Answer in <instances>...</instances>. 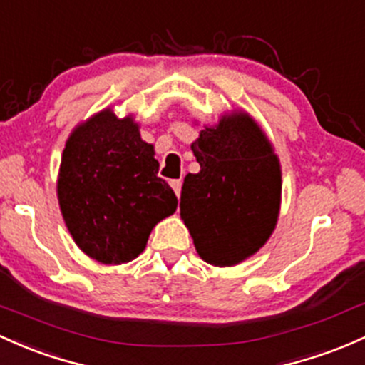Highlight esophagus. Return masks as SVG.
Masks as SVG:
<instances>
[{
	"label": "esophagus",
	"mask_w": 365,
	"mask_h": 365,
	"mask_svg": "<svg viewBox=\"0 0 365 365\" xmlns=\"http://www.w3.org/2000/svg\"><path fill=\"white\" fill-rule=\"evenodd\" d=\"M170 186H172V190H174V193L179 197V195H181V186H182L181 179H172Z\"/></svg>",
	"instance_id": "obj_1"
}]
</instances>
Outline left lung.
I'll return each instance as SVG.
<instances>
[{"instance_id": "1", "label": "left lung", "mask_w": 365, "mask_h": 365, "mask_svg": "<svg viewBox=\"0 0 365 365\" xmlns=\"http://www.w3.org/2000/svg\"><path fill=\"white\" fill-rule=\"evenodd\" d=\"M191 151L198 174L181 190V219L203 261L219 268L249 259L275 230L282 168L272 140L244 109L203 125Z\"/></svg>"}]
</instances>
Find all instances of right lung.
Wrapping results in <instances>:
<instances>
[{"label":"right lung","mask_w":365,"mask_h":365,"mask_svg":"<svg viewBox=\"0 0 365 365\" xmlns=\"http://www.w3.org/2000/svg\"><path fill=\"white\" fill-rule=\"evenodd\" d=\"M155 146L140 139L134 115L104 108L66 140L57 198L74 244L103 264H123L146 249L151 230L178 209L158 178Z\"/></svg>","instance_id":"obj_1"}]
</instances>
